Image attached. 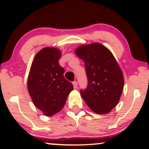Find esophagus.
<instances>
[{
    "label": "esophagus",
    "instance_id": "1",
    "mask_svg": "<svg viewBox=\"0 0 149 149\" xmlns=\"http://www.w3.org/2000/svg\"><path fill=\"white\" fill-rule=\"evenodd\" d=\"M73 88H74V89H76L78 88V82L77 81H73Z\"/></svg>",
    "mask_w": 149,
    "mask_h": 149
}]
</instances>
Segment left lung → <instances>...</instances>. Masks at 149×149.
<instances>
[{
	"instance_id": "1",
	"label": "left lung",
	"mask_w": 149,
	"mask_h": 149,
	"mask_svg": "<svg viewBox=\"0 0 149 149\" xmlns=\"http://www.w3.org/2000/svg\"><path fill=\"white\" fill-rule=\"evenodd\" d=\"M77 55L85 62L88 86L80 90L85 103L93 111L106 114L118 103L124 78L113 55L98 42L80 46Z\"/></svg>"
}]
</instances>
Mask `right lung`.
<instances>
[{"instance_id":"add662e5","label":"right lung","mask_w":149,"mask_h":149,"mask_svg":"<svg viewBox=\"0 0 149 149\" xmlns=\"http://www.w3.org/2000/svg\"><path fill=\"white\" fill-rule=\"evenodd\" d=\"M61 55L60 50L54 47L42 49L34 57L29 75L30 96L34 105L47 116L61 110L73 89L59 64Z\"/></svg>"}]
</instances>
